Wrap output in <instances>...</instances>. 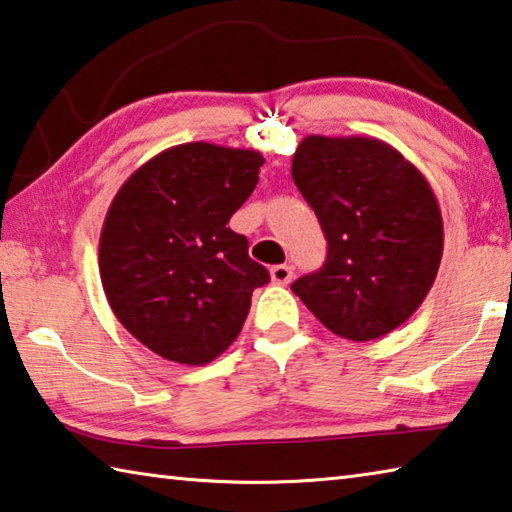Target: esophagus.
<instances>
[{"mask_svg":"<svg viewBox=\"0 0 512 512\" xmlns=\"http://www.w3.org/2000/svg\"><path fill=\"white\" fill-rule=\"evenodd\" d=\"M270 274H272V281L279 283V285H288L292 281V276H294L290 265H274Z\"/></svg>","mask_w":512,"mask_h":512,"instance_id":"esophagus-1","label":"esophagus"}]
</instances>
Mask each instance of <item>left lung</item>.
Segmentation results:
<instances>
[{
	"label": "left lung",
	"instance_id": "obj_1",
	"mask_svg": "<svg viewBox=\"0 0 512 512\" xmlns=\"http://www.w3.org/2000/svg\"><path fill=\"white\" fill-rule=\"evenodd\" d=\"M292 179L328 240L324 267L294 281L292 292L351 342L400 328L432 290L443 258V218L425 175L375 137L308 134Z\"/></svg>",
	"mask_w": 512,
	"mask_h": 512
}]
</instances>
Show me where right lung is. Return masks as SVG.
<instances>
[{
    "label": "right lung",
    "instance_id": "obj_1",
    "mask_svg": "<svg viewBox=\"0 0 512 512\" xmlns=\"http://www.w3.org/2000/svg\"><path fill=\"white\" fill-rule=\"evenodd\" d=\"M258 150L193 141L159 152L116 191L98 270L128 333L168 362L202 366L236 342L270 281L227 224L258 184Z\"/></svg>",
    "mask_w": 512,
    "mask_h": 512
}]
</instances>
